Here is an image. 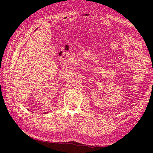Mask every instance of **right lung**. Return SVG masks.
<instances>
[{"instance_id":"obj_1","label":"right lung","mask_w":153,"mask_h":153,"mask_svg":"<svg viewBox=\"0 0 153 153\" xmlns=\"http://www.w3.org/2000/svg\"><path fill=\"white\" fill-rule=\"evenodd\" d=\"M44 113H45V114H46V113H47V112H44Z\"/></svg>"}]
</instances>
